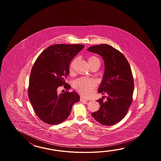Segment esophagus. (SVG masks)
<instances>
[{
  "instance_id": "esophagus-1",
  "label": "esophagus",
  "mask_w": 161,
  "mask_h": 161,
  "mask_svg": "<svg viewBox=\"0 0 161 161\" xmlns=\"http://www.w3.org/2000/svg\"><path fill=\"white\" fill-rule=\"evenodd\" d=\"M80 101L81 102H86V101H87V99H86L85 98L81 97L80 98Z\"/></svg>"
}]
</instances>
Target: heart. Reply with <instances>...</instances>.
I'll return each mask as SVG.
<instances>
[{
  "label": "heart",
  "mask_w": 161,
  "mask_h": 161,
  "mask_svg": "<svg viewBox=\"0 0 161 161\" xmlns=\"http://www.w3.org/2000/svg\"><path fill=\"white\" fill-rule=\"evenodd\" d=\"M89 63L90 67H92V65H95L96 64L101 63L99 58L97 57L92 56L89 57ZM76 62V59L72 60L69 65V71L72 72L74 65ZM97 86V82L95 79L92 78H81L75 80L73 83V86L76 90L77 92L82 94V96L88 97L92 94L93 90Z\"/></svg>",
  "instance_id": "1"
}]
</instances>
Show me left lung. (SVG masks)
Masks as SVG:
<instances>
[{
	"label": "left lung",
	"mask_w": 161,
	"mask_h": 161,
	"mask_svg": "<svg viewBox=\"0 0 161 161\" xmlns=\"http://www.w3.org/2000/svg\"><path fill=\"white\" fill-rule=\"evenodd\" d=\"M87 51L103 57L105 71L98 92L108 95L105 101L104 97L97 100L101 107L92 116L101 124L112 125L125 116L132 101L134 82L130 65L123 53L109 45H94Z\"/></svg>",
	"instance_id": "left-lung-1"
}]
</instances>
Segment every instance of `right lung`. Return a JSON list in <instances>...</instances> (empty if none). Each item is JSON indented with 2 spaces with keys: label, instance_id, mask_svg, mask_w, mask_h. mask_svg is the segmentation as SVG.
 <instances>
[{
  "label": "right lung",
  "instance_id": "add662e5",
  "mask_svg": "<svg viewBox=\"0 0 161 161\" xmlns=\"http://www.w3.org/2000/svg\"><path fill=\"white\" fill-rule=\"evenodd\" d=\"M84 45H53L41 53L32 67L28 96L40 120L51 125L62 123L71 113L72 106L80 99L71 86L65 83L72 58L84 48ZM64 85L66 92L58 94L57 89Z\"/></svg>",
  "mask_w": 161,
  "mask_h": 161
}]
</instances>
